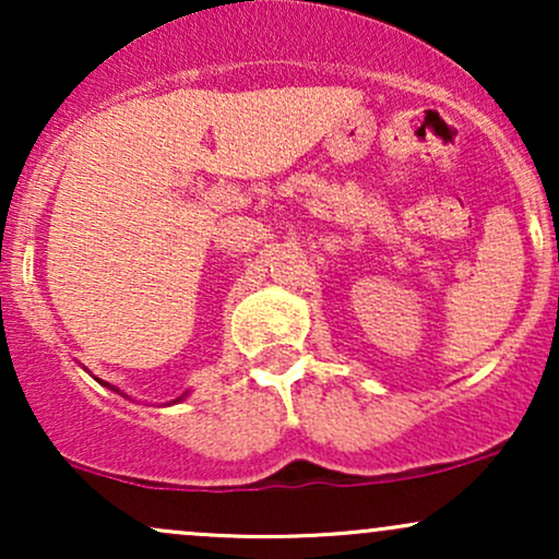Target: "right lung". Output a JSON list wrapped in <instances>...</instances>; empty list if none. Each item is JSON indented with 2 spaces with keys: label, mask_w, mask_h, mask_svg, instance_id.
Masks as SVG:
<instances>
[{
  "label": "right lung",
  "mask_w": 559,
  "mask_h": 559,
  "mask_svg": "<svg viewBox=\"0 0 559 559\" xmlns=\"http://www.w3.org/2000/svg\"><path fill=\"white\" fill-rule=\"evenodd\" d=\"M112 391H118V389H115V386H112ZM186 396H189V391H183V394H181V396H178V400H173V402H183V400H186Z\"/></svg>",
  "instance_id": "obj_1"
}]
</instances>
